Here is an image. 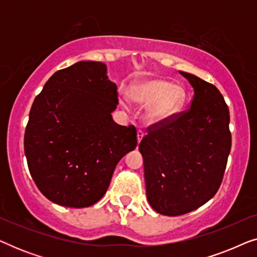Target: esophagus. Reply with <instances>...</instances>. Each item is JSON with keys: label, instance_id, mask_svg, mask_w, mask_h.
<instances>
[{"label": "esophagus", "instance_id": "esophagus-1", "mask_svg": "<svg viewBox=\"0 0 257 257\" xmlns=\"http://www.w3.org/2000/svg\"><path fill=\"white\" fill-rule=\"evenodd\" d=\"M144 136H145V132H144L143 130H138V132H137V139H138V144L142 142Z\"/></svg>", "mask_w": 257, "mask_h": 257}]
</instances>
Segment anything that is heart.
<instances>
[{"label":"heart","instance_id":"b5f03b06","mask_svg":"<svg viewBox=\"0 0 257 257\" xmlns=\"http://www.w3.org/2000/svg\"><path fill=\"white\" fill-rule=\"evenodd\" d=\"M127 98L138 106H149L145 118L149 124H160L173 118L185 104L182 87L164 79H142L127 89Z\"/></svg>","mask_w":257,"mask_h":257}]
</instances>
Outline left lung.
<instances>
[{
    "mask_svg": "<svg viewBox=\"0 0 257 257\" xmlns=\"http://www.w3.org/2000/svg\"><path fill=\"white\" fill-rule=\"evenodd\" d=\"M193 89L191 106L151 125L139 144L146 195L159 214L189 213L216 194L231 147L229 108L213 84L180 71Z\"/></svg>",
    "mask_w": 257,
    "mask_h": 257,
    "instance_id": "left-lung-1",
    "label": "left lung"
}]
</instances>
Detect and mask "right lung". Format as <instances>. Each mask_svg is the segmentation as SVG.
Segmentation results:
<instances>
[{
    "mask_svg": "<svg viewBox=\"0 0 257 257\" xmlns=\"http://www.w3.org/2000/svg\"><path fill=\"white\" fill-rule=\"evenodd\" d=\"M117 105L101 62H78L45 83L24 133L28 167L45 198L72 208L103 198L119 160L138 144L135 126L112 119Z\"/></svg>",
    "mask_w": 257,
    "mask_h": 257,
    "instance_id": "add662e5",
    "label": "right lung"
}]
</instances>
